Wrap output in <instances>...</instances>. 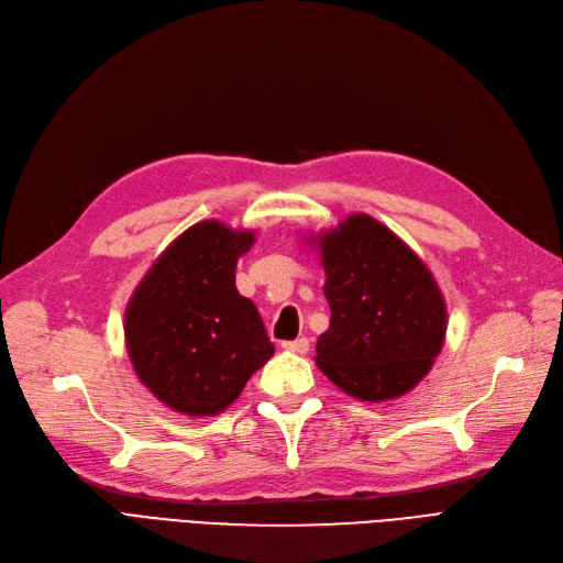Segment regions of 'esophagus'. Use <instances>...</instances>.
I'll return each instance as SVG.
<instances>
[{"label":"esophagus","instance_id":"34e87169","mask_svg":"<svg viewBox=\"0 0 563 563\" xmlns=\"http://www.w3.org/2000/svg\"><path fill=\"white\" fill-rule=\"evenodd\" d=\"M282 346L286 349V352H294V354H307V349H309V340H307V338L288 340V342H282Z\"/></svg>","mask_w":563,"mask_h":563}]
</instances>
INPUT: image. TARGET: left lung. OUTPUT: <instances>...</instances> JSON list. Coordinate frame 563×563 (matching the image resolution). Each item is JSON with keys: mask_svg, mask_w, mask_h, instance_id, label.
Listing matches in <instances>:
<instances>
[{"mask_svg": "<svg viewBox=\"0 0 563 563\" xmlns=\"http://www.w3.org/2000/svg\"><path fill=\"white\" fill-rule=\"evenodd\" d=\"M312 240L331 305V325L314 356L321 373L365 402L415 389L448 333V307L431 269L367 214H352Z\"/></svg>", "mask_w": 563, "mask_h": 563, "instance_id": "1", "label": "left lung"}]
</instances>
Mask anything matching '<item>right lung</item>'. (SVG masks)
<instances>
[{
    "mask_svg": "<svg viewBox=\"0 0 563 563\" xmlns=\"http://www.w3.org/2000/svg\"><path fill=\"white\" fill-rule=\"evenodd\" d=\"M254 230L202 221L151 265L125 309L134 373L174 412L214 417L275 354L256 305L235 286Z\"/></svg>",
    "mask_w": 563,
    "mask_h": 563,
    "instance_id": "1",
    "label": "right lung"
}]
</instances>
